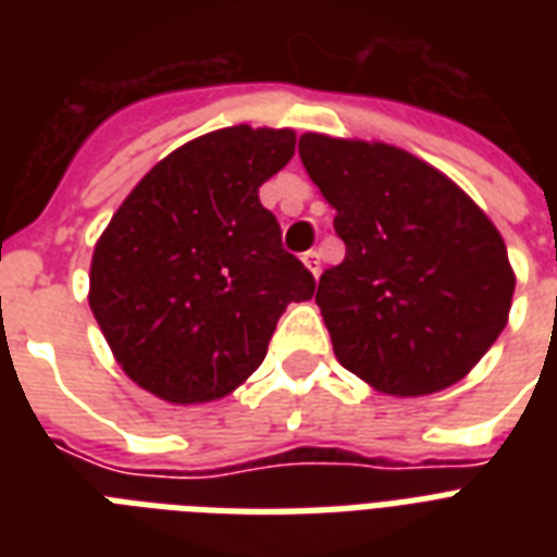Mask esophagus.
<instances>
[{
	"instance_id": "esophagus-1",
	"label": "esophagus",
	"mask_w": 557,
	"mask_h": 557,
	"mask_svg": "<svg viewBox=\"0 0 557 557\" xmlns=\"http://www.w3.org/2000/svg\"><path fill=\"white\" fill-rule=\"evenodd\" d=\"M304 265L309 271H312L314 277H318V274H321V253H318V251H306L304 253Z\"/></svg>"
}]
</instances>
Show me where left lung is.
Wrapping results in <instances>:
<instances>
[{
    "label": "left lung",
    "mask_w": 557,
    "mask_h": 557,
    "mask_svg": "<svg viewBox=\"0 0 557 557\" xmlns=\"http://www.w3.org/2000/svg\"><path fill=\"white\" fill-rule=\"evenodd\" d=\"M297 150L347 245L314 295L335 358L398 398L466 379L509 321L515 295L492 219L393 144L306 133Z\"/></svg>",
    "instance_id": "8db88e82"
}]
</instances>
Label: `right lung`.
Wrapping results in <instances>:
<instances>
[{
	"label": "right lung",
	"instance_id": "right-lung-1",
	"mask_svg": "<svg viewBox=\"0 0 557 557\" xmlns=\"http://www.w3.org/2000/svg\"><path fill=\"white\" fill-rule=\"evenodd\" d=\"M295 129L225 126L182 144L100 234L89 306L129 379L170 405L234 393L314 277L283 251L260 187L295 156Z\"/></svg>",
	"mask_w": 557,
	"mask_h": 557
}]
</instances>
